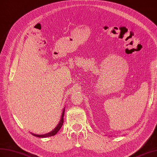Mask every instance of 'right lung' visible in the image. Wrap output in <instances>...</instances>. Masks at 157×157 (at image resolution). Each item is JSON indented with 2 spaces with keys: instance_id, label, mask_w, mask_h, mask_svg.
I'll return each instance as SVG.
<instances>
[{
  "instance_id": "obj_1",
  "label": "right lung",
  "mask_w": 157,
  "mask_h": 157,
  "mask_svg": "<svg viewBox=\"0 0 157 157\" xmlns=\"http://www.w3.org/2000/svg\"><path fill=\"white\" fill-rule=\"evenodd\" d=\"M63 115H64V109L63 111V113H62V117H61V120H60L59 124H58V126L56 127L52 131L48 132V133L44 134V135H36V134H34V133H32V134H33L35 136H37V137H42V138L48 137V136H51L55 135L58 132V131L60 129V128L62 127V124L63 123Z\"/></svg>"
}]
</instances>
